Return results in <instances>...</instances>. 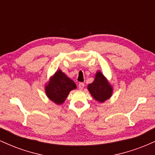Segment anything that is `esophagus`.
Masks as SVG:
<instances>
[{
	"label": "esophagus",
	"instance_id": "1",
	"mask_svg": "<svg viewBox=\"0 0 155 155\" xmlns=\"http://www.w3.org/2000/svg\"><path fill=\"white\" fill-rule=\"evenodd\" d=\"M78 87H79V88L80 89V90H82V89L84 87V84L81 83V82L79 83V86H78Z\"/></svg>",
	"mask_w": 155,
	"mask_h": 155
}]
</instances>
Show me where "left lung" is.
I'll return each instance as SVG.
<instances>
[{"label":"left lung","mask_w":155,"mask_h":155,"mask_svg":"<svg viewBox=\"0 0 155 155\" xmlns=\"http://www.w3.org/2000/svg\"><path fill=\"white\" fill-rule=\"evenodd\" d=\"M87 88L94 99L101 103L108 100L113 92L111 86L101 71L97 72L95 80L88 85Z\"/></svg>","instance_id":"1"}]
</instances>
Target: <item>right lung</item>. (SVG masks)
Wrapping results in <instances>:
<instances>
[{
	"mask_svg": "<svg viewBox=\"0 0 155 155\" xmlns=\"http://www.w3.org/2000/svg\"><path fill=\"white\" fill-rule=\"evenodd\" d=\"M76 88V84L61 71H58L45 87L47 97L56 104H62L69 92Z\"/></svg>",
	"mask_w": 155,
	"mask_h": 155,
	"instance_id": "add662e5",
	"label": "right lung"
}]
</instances>
